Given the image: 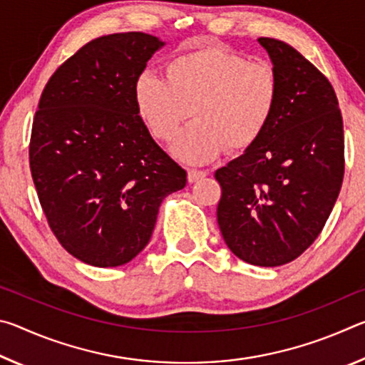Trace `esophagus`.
<instances>
[{
  "label": "esophagus",
  "mask_w": 365,
  "mask_h": 365,
  "mask_svg": "<svg viewBox=\"0 0 365 365\" xmlns=\"http://www.w3.org/2000/svg\"><path fill=\"white\" fill-rule=\"evenodd\" d=\"M207 175L206 170H200V169H190L188 170V182L190 183H195L197 180H201V178H205Z\"/></svg>",
  "instance_id": "34e87169"
}]
</instances>
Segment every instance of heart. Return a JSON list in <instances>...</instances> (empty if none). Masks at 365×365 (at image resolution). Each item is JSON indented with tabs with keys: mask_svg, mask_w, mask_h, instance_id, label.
<instances>
[{
	"mask_svg": "<svg viewBox=\"0 0 365 365\" xmlns=\"http://www.w3.org/2000/svg\"><path fill=\"white\" fill-rule=\"evenodd\" d=\"M135 80L140 119L154 138L170 141L191 113L196 120L178 135L172 153L191 164L212 160L228 148L245 151L262 137L280 96L274 66L248 61L224 46L190 49Z\"/></svg>",
	"mask_w": 365,
	"mask_h": 365,
	"instance_id": "1",
	"label": "heart"
}]
</instances>
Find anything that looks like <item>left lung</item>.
Wrapping results in <instances>:
<instances>
[{
  "label": "left lung",
  "instance_id": "8db88e82",
  "mask_svg": "<svg viewBox=\"0 0 365 365\" xmlns=\"http://www.w3.org/2000/svg\"><path fill=\"white\" fill-rule=\"evenodd\" d=\"M257 41L279 73V106L262 137L215 170L217 222L235 256L277 267L316 242L335 206L344 175L343 117L316 66L285 41Z\"/></svg>",
  "mask_w": 365,
  "mask_h": 365
}]
</instances>
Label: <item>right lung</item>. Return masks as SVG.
Listing matches in <instances>:
<instances>
[{"label":"right lung","instance_id":"add662e5","mask_svg":"<svg viewBox=\"0 0 365 365\" xmlns=\"http://www.w3.org/2000/svg\"><path fill=\"white\" fill-rule=\"evenodd\" d=\"M163 46L143 32L88 41L48 80L34 117L30 172L48 225L95 267L143 251L160 202L187 185L135 106V80Z\"/></svg>","mask_w":365,"mask_h":365}]
</instances>
